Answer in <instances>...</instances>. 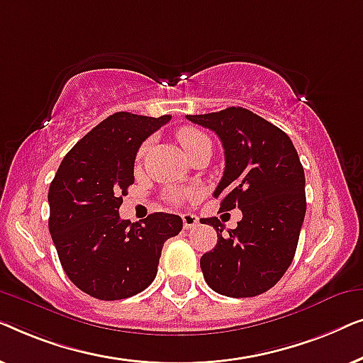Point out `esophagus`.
<instances>
[{"mask_svg": "<svg viewBox=\"0 0 363 363\" xmlns=\"http://www.w3.org/2000/svg\"><path fill=\"white\" fill-rule=\"evenodd\" d=\"M182 220H183V226H185V230H193V228H196L198 225V218L193 215V213H183Z\"/></svg>", "mask_w": 363, "mask_h": 363, "instance_id": "1", "label": "esophagus"}]
</instances>
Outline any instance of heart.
Returning a JSON list of instances; mask_svg holds the SVG:
<instances>
[{"label": "heart", "mask_w": 363, "mask_h": 363, "mask_svg": "<svg viewBox=\"0 0 363 363\" xmlns=\"http://www.w3.org/2000/svg\"><path fill=\"white\" fill-rule=\"evenodd\" d=\"M178 142H180V145L183 147V150L186 153H190L193 148L200 145V143H205V142H210V138H208L206 133H203L201 130H198V128H193V127H185L182 128L180 132H178ZM145 150H147V145H142L140 150H138V158H142L145 155ZM191 193L186 191L180 195V198H190Z\"/></svg>", "instance_id": "1"}]
</instances>
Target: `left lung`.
Listing matches in <instances>:
<instances>
[{
	"label": "left lung",
	"instance_id": "1",
	"mask_svg": "<svg viewBox=\"0 0 363 363\" xmlns=\"http://www.w3.org/2000/svg\"><path fill=\"white\" fill-rule=\"evenodd\" d=\"M210 128L225 148V173L213 196L220 210L240 208L242 220L223 236L218 218H203L216 230L215 250L200 266L213 291L255 297L271 289L294 259L306 216V177L291 138L242 107L186 116Z\"/></svg>",
	"mask_w": 363,
	"mask_h": 363
}]
</instances>
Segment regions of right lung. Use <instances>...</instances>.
Segmentation results:
<instances>
[{
  "mask_svg": "<svg viewBox=\"0 0 363 363\" xmlns=\"http://www.w3.org/2000/svg\"><path fill=\"white\" fill-rule=\"evenodd\" d=\"M170 118L116 112L67 152L49 186V231L59 261L96 299L118 301L147 289L163 242L182 231V218L170 213L133 225L118 216L138 148Z\"/></svg>",
  "mask_w": 363,
  "mask_h": 363,
  "instance_id": "obj_1",
  "label": "right lung"
}]
</instances>
